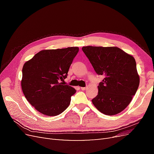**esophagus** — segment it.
Masks as SVG:
<instances>
[{"mask_svg":"<svg viewBox=\"0 0 154 154\" xmlns=\"http://www.w3.org/2000/svg\"><path fill=\"white\" fill-rule=\"evenodd\" d=\"M87 88V87H81V89L82 90V91H85L86 89Z\"/></svg>","mask_w":154,"mask_h":154,"instance_id":"34e87169","label":"esophagus"}]
</instances>
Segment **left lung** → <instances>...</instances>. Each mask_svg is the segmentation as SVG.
<instances>
[{"label": "left lung", "mask_w": 154, "mask_h": 154, "mask_svg": "<svg viewBox=\"0 0 154 154\" xmlns=\"http://www.w3.org/2000/svg\"><path fill=\"white\" fill-rule=\"evenodd\" d=\"M95 72L105 78L92 100L101 113L113 116L122 112L132 101L139 85L136 62L132 56L117 47H83Z\"/></svg>", "instance_id": "1"}]
</instances>
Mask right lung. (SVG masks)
I'll return each instance as SVG.
<instances>
[{
  "instance_id": "add662e5",
  "label": "right lung",
  "mask_w": 154,
  "mask_h": 154,
  "mask_svg": "<svg viewBox=\"0 0 154 154\" xmlns=\"http://www.w3.org/2000/svg\"><path fill=\"white\" fill-rule=\"evenodd\" d=\"M77 47L43 50L36 53L22 68L21 86L27 100L42 114L62 113L76 91L60 80L66 79Z\"/></svg>"
}]
</instances>
